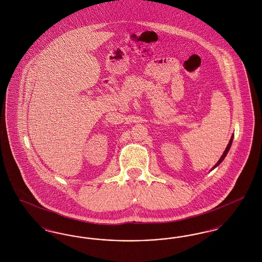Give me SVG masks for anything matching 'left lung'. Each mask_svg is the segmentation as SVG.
Wrapping results in <instances>:
<instances>
[{"instance_id": "obj_1", "label": "left lung", "mask_w": 262, "mask_h": 262, "mask_svg": "<svg viewBox=\"0 0 262 262\" xmlns=\"http://www.w3.org/2000/svg\"><path fill=\"white\" fill-rule=\"evenodd\" d=\"M233 137H234V136L233 137H231V139H230V142L228 143V145H227V147H226V149H225L224 153H223V155L221 156V158L219 159V161L218 162L216 163L215 164V166L212 168V169H214V168H216L220 163L222 162L223 160H224L225 157H226V155H227V153L229 152V149H230V147H231V145H232V142H233Z\"/></svg>"}]
</instances>
